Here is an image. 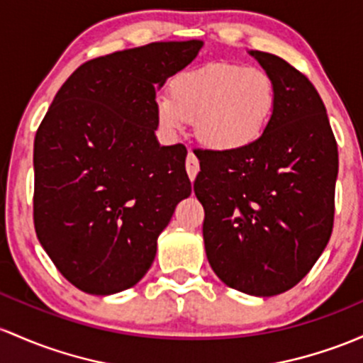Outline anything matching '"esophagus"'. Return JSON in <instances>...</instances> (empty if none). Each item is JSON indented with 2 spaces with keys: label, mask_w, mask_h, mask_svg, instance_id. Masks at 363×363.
<instances>
[{
  "label": "esophagus",
  "mask_w": 363,
  "mask_h": 363,
  "mask_svg": "<svg viewBox=\"0 0 363 363\" xmlns=\"http://www.w3.org/2000/svg\"><path fill=\"white\" fill-rule=\"evenodd\" d=\"M186 170H188V175H189L191 181H194L198 172H200V162H198V158L194 157L193 151H189L188 158H186Z\"/></svg>",
  "instance_id": "1"
}]
</instances>
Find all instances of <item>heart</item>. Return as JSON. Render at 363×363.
Returning a JSON list of instances; mask_svg holds the SVG:
<instances>
[{
    "mask_svg": "<svg viewBox=\"0 0 363 363\" xmlns=\"http://www.w3.org/2000/svg\"><path fill=\"white\" fill-rule=\"evenodd\" d=\"M276 103V84L265 70L213 62L175 75L170 96L157 99V118L170 134L194 122L201 145L236 153L264 136Z\"/></svg>",
    "mask_w": 363,
    "mask_h": 363,
    "instance_id": "obj_1",
    "label": "heart"
}]
</instances>
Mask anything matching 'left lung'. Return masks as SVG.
<instances>
[{"label": "left lung", "instance_id": "8db88e82", "mask_svg": "<svg viewBox=\"0 0 363 363\" xmlns=\"http://www.w3.org/2000/svg\"><path fill=\"white\" fill-rule=\"evenodd\" d=\"M250 55L276 84L272 121L250 148L201 151L194 194L213 272L229 288L265 298L296 286L328 246L337 145L312 82L276 55Z\"/></svg>", "mask_w": 363, "mask_h": 363}]
</instances>
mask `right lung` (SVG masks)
<instances>
[{"label":"right lung","instance_id":"add662e5","mask_svg":"<svg viewBox=\"0 0 363 363\" xmlns=\"http://www.w3.org/2000/svg\"><path fill=\"white\" fill-rule=\"evenodd\" d=\"M201 46L151 43L82 63L35 133V234L81 291L106 296L138 284L175 206L191 194L188 151L155 136V98Z\"/></svg>","mask_w":363,"mask_h":363}]
</instances>
